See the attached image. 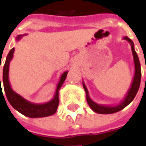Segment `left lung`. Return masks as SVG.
<instances>
[{
  "instance_id": "8db88e82",
  "label": "left lung",
  "mask_w": 146,
  "mask_h": 146,
  "mask_svg": "<svg viewBox=\"0 0 146 146\" xmlns=\"http://www.w3.org/2000/svg\"><path fill=\"white\" fill-rule=\"evenodd\" d=\"M124 39L128 40L129 43H131V47H132V52H133V59H134V64H135V75H134V78H133V83H132V86H131V88L128 91V94L126 96V98H124L122 103H120L119 106L116 107H107V106H101V105H98L97 103H95L93 102L90 97H89L88 91H87V89L86 87L85 84H83V87L85 89V91L86 94V100H87V103L90 105V107L91 108V109L93 110L94 111L97 112L99 114H111V113H115L117 111H121L122 109L127 107L129 103L133 101L136 94L138 91L139 87H140V84H141V64L139 61V58L136 52L135 49H134V44H133V41L128 38V37H124Z\"/></svg>"
}]
</instances>
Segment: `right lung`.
Masks as SVG:
<instances>
[{
    "label": "right lung",
    "instance_id": "right-lung-1",
    "mask_svg": "<svg viewBox=\"0 0 146 146\" xmlns=\"http://www.w3.org/2000/svg\"><path fill=\"white\" fill-rule=\"evenodd\" d=\"M21 36H18V39ZM14 52V48H12L9 52L8 54L5 63L4 64V68H3V86H4V90L5 93L6 95L9 103L11 104V106L14 109L18 111L20 113H22L24 115L30 117V118H38V117H45V116H49L53 114L56 113L57 110L58 105H59V90L63 85L64 82L65 78L67 77L68 72H64L62 74L60 82L58 84L56 91L55 97L52 101L48 102L44 104H34V103H30L24 99L23 97H21L19 94H16L10 87L9 82V61L12 59ZM1 66V64H0ZM1 68V67H0ZM0 91H2L1 86V78H0ZM3 94V92H2ZM4 96V94H3Z\"/></svg>",
    "mask_w": 146,
    "mask_h": 146
}]
</instances>
